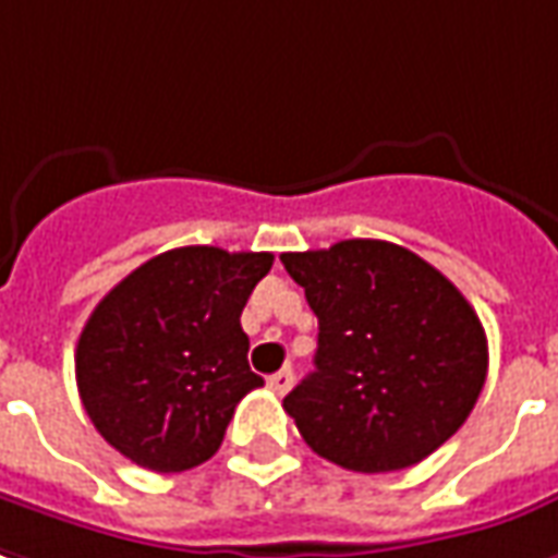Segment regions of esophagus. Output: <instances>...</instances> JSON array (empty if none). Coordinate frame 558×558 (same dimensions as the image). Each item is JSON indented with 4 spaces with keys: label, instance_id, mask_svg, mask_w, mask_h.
Instances as JSON below:
<instances>
[{
    "label": "esophagus",
    "instance_id": "obj_1",
    "mask_svg": "<svg viewBox=\"0 0 558 558\" xmlns=\"http://www.w3.org/2000/svg\"><path fill=\"white\" fill-rule=\"evenodd\" d=\"M268 388L275 390V393H287V390L293 388V369H280L268 378Z\"/></svg>",
    "mask_w": 558,
    "mask_h": 558
}]
</instances>
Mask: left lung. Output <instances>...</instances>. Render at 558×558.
Returning <instances> with one entry per match:
<instances>
[{
    "label": "left lung",
    "instance_id": "8db88e82",
    "mask_svg": "<svg viewBox=\"0 0 558 558\" xmlns=\"http://www.w3.org/2000/svg\"><path fill=\"white\" fill-rule=\"evenodd\" d=\"M317 314L314 373L283 397L302 439L357 473L412 468L437 452L486 385L476 311L412 250L373 238L280 253Z\"/></svg>",
    "mask_w": 558,
    "mask_h": 558
}]
</instances>
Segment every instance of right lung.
Masks as SVG:
<instances>
[{
    "label": "right lung",
    "mask_w": 558,
    "mask_h": 558,
    "mask_svg": "<svg viewBox=\"0 0 558 558\" xmlns=\"http://www.w3.org/2000/svg\"><path fill=\"white\" fill-rule=\"evenodd\" d=\"M271 253L177 247L100 299L75 348L78 397L134 464L177 473L214 458L234 407L259 388L241 311Z\"/></svg>",
    "instance_id": "1"
}]
</instances>
